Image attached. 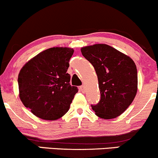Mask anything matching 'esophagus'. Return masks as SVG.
I'll list each match as a JSON object with an SVG mask.
<instances>
[{
    "instance_id": "1",
    "label": "esophagus",
    "mask_w": 158,
    "mask_h": 158,
    "mask_svg": "<svg viewBox=\"0 0 158 158\" xmlns=\"http://www.w3.org/2000/svg\"><path fill=\"white\" fill-rule=\"evenodd\" d=\"M79 89H80L81 92H83V93H84L85 92V85H81V86H80Z\"/></svg>"
}]
</instances>
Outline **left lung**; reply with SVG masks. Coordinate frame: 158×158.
<instances>
[{
    "label": "left lung",
    "mask_w": 158,
    "mask_h": 158,
    "mask_svg": "<svg viewBox=\"0 0 158 158\" xmlns=\"http://www.w3.org/2000/svg\"><path fill=\"white\" fill-rule=\"evenodd\" d=\"M82 56L97 73L100 100L91 106L102 119L119 117L133 102L137 92V70L131 58L108 44H96L81 48Z\"/></svg>",
    "instance_id": "obj_1"
}]
</instances>
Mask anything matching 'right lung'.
I'll return each mask as SVG.
<instances>
[{"label": "right lung", "instance_id": "right-lung-1", "mask_svg": "<svg viewBox=\"0 0 158 158\" xmlns=\"http://www.w3.org/2000/svg\"><path fill=\"white\" fill-rule=\"evenodd\" d=\"M73 49L52 48L36 55L19 74V97L36 117L56 120L68 111L77 87L67 73Z\"/></svg>", "mask_w": 158, "mask_h": 158}]
</instances>
